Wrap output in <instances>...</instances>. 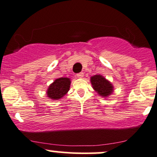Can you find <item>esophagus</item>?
Instances as JSON below:
<instances>
[{"label":"esophagus","instance_id":"1","mask_svg":"<svg viewBox=\"0 0 157 157\" xmlns=\"http://www.w3.org/2000/svg\"><path fill=\"white\" fill-rule=\"evenodd\" d=\"M84 76V73L83 72H81V73H78L76 74V77H78L79 78H82Z\"/></svg>","mask_w":157,"mask_h":157}]
</instances>
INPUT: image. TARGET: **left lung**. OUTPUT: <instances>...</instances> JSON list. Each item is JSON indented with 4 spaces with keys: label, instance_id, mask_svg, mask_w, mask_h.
<instances>
[{
    "label": "left lung",
    "instance_id": "left-lung-1",
    "mask_svg": "<svg viewBox=\"0 0 157 157\" xmlns=\"http://www.w3.org/2000/svg\"><path fill=\"white\" fill-rule=\"evenodd\" d=\"M91 84L93 89L103 97H106L111 95L113 91V86L109 81L100 75H95L91 77Z\"/></svg>",
    "mask_w": 157,
    "mask_h": 157
}]
</instances>
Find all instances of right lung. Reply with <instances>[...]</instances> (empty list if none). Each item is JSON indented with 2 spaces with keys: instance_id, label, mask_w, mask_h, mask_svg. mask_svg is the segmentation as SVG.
I'll return each instance as SVG.
<instances>
[{
  "instance_id": "right-lung-1",
  "label": "right lung",
  "mask_w": 157,
  "mask_h": 157,
  "mask_svg": "<svg viewBox=\"0 0 157 157\" xmlns=\"http://www.w3.org/2000/svg\"><path fill=\"white\" fill-rule=\"evenodd\" d=\"M71 85V80L68 78H59L54 81L48 89V96L53 100L62 98L67 93Z\"/></svg>"
}]
</instances>
